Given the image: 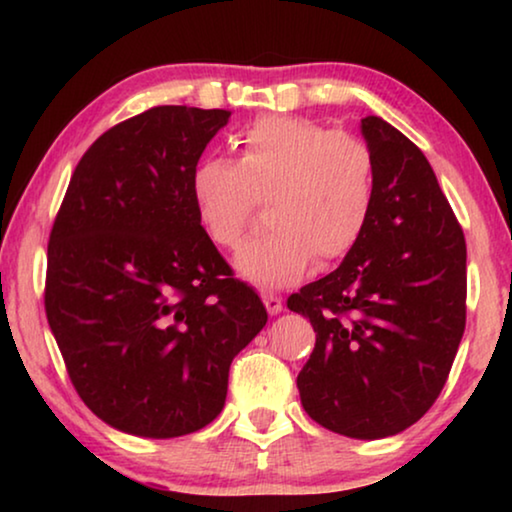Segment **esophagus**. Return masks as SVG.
<instances>
[{"label":"esophagus","instance_id":"1","mask_svg":"<svg viewBox=\"0 0 512 512\" xmlns=\"http://www.w3.org/2000/svg\"><path fill=\"white\" fill-rule=\"evenodd\" d=\"M263 303H265V307H268L270 314H279L284 307L282 298H279L277 293H263Z\"/></svg>","mask_w":512,"mask_h":512}]
</instances>
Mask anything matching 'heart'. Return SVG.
<instances>
[{"label": "heart", "mask_w": 512, "mask_h": 512, "mask_svg": "<svg viewBox=\"0 0 512 512\" xmlns=\"http://www.w3.org/2000/svg\"><path fill=\"white\" fill-rule=\"evenodd\" d=\"M237 163L205 156L191 170V200L205 235L233 249L270 200V228L235 254L258 286L296 282L312 268L352 254L375 207L373 149L352 132L298 116H265L237 137Z\"/></svg>", "instance_id": "b5f03b06"}]
</instances>
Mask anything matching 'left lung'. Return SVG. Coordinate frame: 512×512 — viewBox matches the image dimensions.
Masks as SVG:
<instances>
[{
    "mask_svg": "<svg viewBox=\"0 0 512 512\" xmlns=\"http://www.w3.org/2000/svg\"><path fill=\"white\" fill-rule=\"evenodd\" d=\"M375 207L352 254L286 300L317 333L298 373L314 422L347 438L396 436L443 391L466 326V240L429 160L366 116Z\"/></svg>",
    "mask_w": 512,
    "mask_h": 512,
    "instance_id": "left-lung-1",
    "label": "left lung"
}]
</instances>
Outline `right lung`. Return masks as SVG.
Instances as JSON below:
<instances>
[{"instance_id": "right-lung-1", "label": "right lung", "mask_w": 512, "mask_h": 512, "mask_svg": "<svg viewBox=\"0 0 512 512\" xmlns=\"http://www.w3.org/2000/svg\"><path fill=\"white\" fill-rule=\"evenodd\" d=\"M226 109L153 107L97 137L48 240L46 317L81 401L142 438L214 422L268 321L202 230L191 170Z\"/></svg>"}]
</instances>
